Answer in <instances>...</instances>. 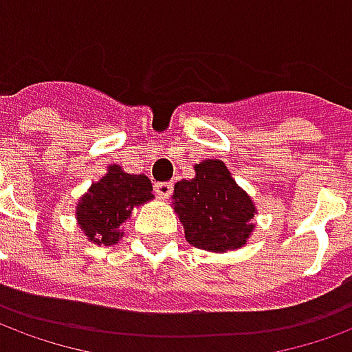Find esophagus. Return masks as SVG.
<instances>
[{"label": "esophagus", "mask_w": 352, "mask_h": 352, "mask_svg": "<svg viewBox=\"0 0 352 352\" xmlns=\"http://www.w3.org/2000/svg\"><path fill=\"white\" fill-rule=\"evenodd\" d=\"M155 191H157V195H159V197L166 199V197H170L172 184L170 182H161V184H155Z\"/></svg>", "instance_id": "esophagus-1"}]
</instances>
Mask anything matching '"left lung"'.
Wrapping results in <instances>:
<instances>
[{
	"instance_id": "8db88e82",
	"label": "left lung",
	"mask_w": 352,
	"mask_h": 352,
	"mask_svg": "<svg viewBox=\"0 0 352 352\" xmlns=\"http://www.w3.org/2000/svg\"><path fill=\"white\" fill-rule=\"evenodd\" d=\"M193 170L195 176L178 182L172 195L188 243L208 253L241 249L254 230L256 207L251 195L220 159H205Z\"/></svg>"
}]
</instances>
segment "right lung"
Listing matches in <instances>:
<instances>
[{
	"label": "right lung",
	"instance_id": "add662e5",
	"mask_svg": "<svg viewBox=\"0 0 352 352\" xmlns=\"http://www.w3.org/2000/svg\"><path fill=\"white\" fill-rule=\"evenodd\" d=\"M153 186L145 174H128L118 164H109L107 174L94 182L76 205V222L96 245H115L124 236L132 210L151 201Z\"/></svg>",
	"mask_w": 352,
	"mask_h": 352
}]
</instances>
